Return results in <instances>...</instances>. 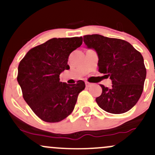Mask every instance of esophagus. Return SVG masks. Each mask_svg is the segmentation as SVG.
<instances>
[{"instance_id": "34e87169", "label": "esophagus", "mask_w": 155, "mask_h": 155, "mask_svg": "<svg viewBox=\"0 0 155 155\" xmlns=\"http://www.w3.org/2000/svg\"><path fill=\"white\" fill-rule=\"evenodd\" d=\"M85 84H86L87 87H90L91 86V84L87 82V81H85Z\"/></svg>"}]
</instances>
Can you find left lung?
<instances>
[{"mask_svg": "<svg viewBox=\"0 0 155 155\" xmlns=\"http://www.w3.org/2000/svg\"><path fill=\"white\" fill-rule=\"evenodd\" d=\"M88 49L98 57V71L110 77L112 87L101 84V95L95 99L104 111L122 114L130 110L139 100L147 76L141 54L126 41L98 34L84 35Z\"/></svg>", "mask_w": 155, "mask_h": 155, "instance_id": "1", "label": "left lung"}]
</instances>
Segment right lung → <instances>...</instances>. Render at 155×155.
<instances>
[{
    "instance_id": "right-lung-1",
    "label": "right lung",
    "mask_w": 155,
    "mask_h": 155,
    "mask_svg": "<svg viewBox=\"0 0 155 155\" xmlns=\"http://www.w3.org/2000/svg\"><path fill=\"white\" fill-rule=\"evenodd\" d=\"M81 44L82 37L49 39L31 49L19 64L17 81L23 97L44 122L66 118L85 88L82 80L74 84L60 81V74L70 69L69 55Z\"/></svg>"
}]
</instances>
